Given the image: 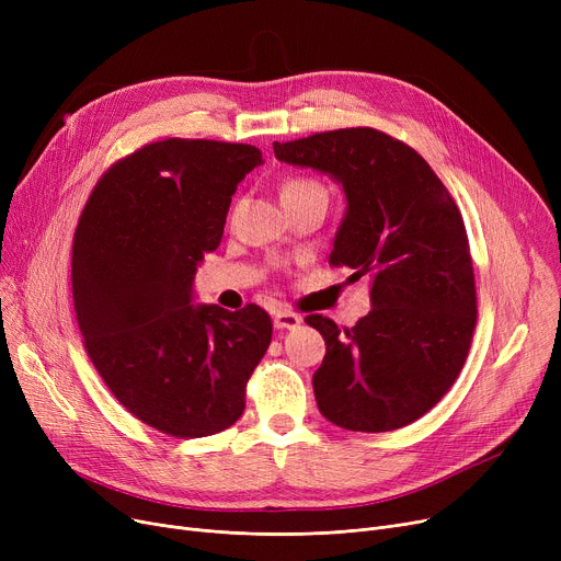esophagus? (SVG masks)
<instances>
[{
	"label": "esophagus",
	"mask_w": 561,
	"mask_h": 561,
	"mask_svg": "<svg viewBox=\"0 0 561 561\" xmlns=\"http://www.w3.org/2000/svg\"><path fill=\"white\" fill-rule=\"evenodd\" d=\"M302 318L298 313H290V311H277L273 318V325L275 330H296L300 328Z\"/></svg>",
	"instance_id": "obj_1"
}]
</instances>
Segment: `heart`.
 Here are the masks:
<instances>
[{
	"instance_id": "b5f03b06",
	"label": "heart",
	"mask_w": 561,
	"mask_h": 561,
	"mask_svg": "<svg viewBox=\"0 0 561 561\" xmlns=\"http://www.w3.org/2000/svg\"><path fill=\"white\" fill-rule=\"evenodd\" d=\"M307 195H328V193L318 182L307 180V176H290V180L282 184V199L307 197Z\"/></svg>"
}]
</instances>
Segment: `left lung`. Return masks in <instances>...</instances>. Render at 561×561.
<instances>
[{
	"instance_id": "obj_1",
	"label": "left lung",
	"mask_w": 561,
	"mask_h": 561,
	"mask_svg": "<svg viewBox=\"0 0 561 561\" xmlns=\"http://www.w3.org/2000/svg\"><path fill=\"white\" fill-rule=\"evenodd\" d=\"M277 161L328 174L345 195L332 265L370 277V311L352 330L322 316L313 373L320 414L352 432L421 419L466 362L478 305L466 227L446 186L409 145L370 127L273 142Z\"/></svg>"
}]
</instances>
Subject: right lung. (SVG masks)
Listing matches in <instances>:
<instances>
[{
    "mask_svg": "<svg viewBox=\"0 0 561 561\" xmlns=\"http://www.w3.org/2000/svg\"><path fill=\"white\" fill-rule=\"evenodd\" d=\"M254 145L168 138L106 170L72 243V298L88 357L111 393L163 434L231 427L273 339L248 305H195V273L218 248L231 195L261 165Z\"/></svg>",
    "mask_w": 561,
    "mask_h": 561,
    "instance_id": "right-lung-1",
    "label": "right lung"
}]
</instances>
